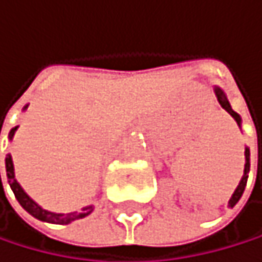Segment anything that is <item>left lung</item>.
Returning <instances> with one entry per match:
<instances>
[{"label": "left lung", "instance_id": "obj_1", "mask_svg": "<svg viewBox=\"0 0 262 262\" xmlns=\"http://www.w3.org/2000/svg\"><path fill=\"white\" fill-rule=\"evenodd\" d=\"M214 92H215V97H217V101L220 103V106L224 107V109H225V111L233 117V119L236 120V123L239 125V128H241V117H239V114H237V112H234V111L231 109L230 101H228V98H227L225 92H224V90H222L220 87H214ZM248 172H250V150L245 148V167H244V177H242V180H241L239 186L236 187L234 193L231 195V199H230V202H228V206H230V208H233V206L241 200L242 193H244V190H245V186H247Z\"/></svg>", "mask_w": 262, "mask_h": 262}]
</instances>
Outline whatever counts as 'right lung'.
Returning <instances> with one entry per match:
<instances>
[{"instance_id":"add662e5","label":"right lung","mask_w":262,"mask_h":262,"mask_svg":"<svg viewBox=\"0 0 262 262\" xmlns=\"http://www.w3.org/2000/svg\"><path fill=\"white\" fill-rule=\"evenodd\" d=\"M28 106H25L26 109ZM18 126L12 128L10 133H9V139L12 140L14 137L15 131H17ZM1 131V129H0ZM6 172H7V181H9V186L10 189L14 190L15 193V199L18 200V203L23 206V209H26L32 217L42 220V222H48V224H59V225H67V224H72V222L78 220V219H84L87 217L90 212L94 211V205H89L85 208H82L81 211H75V212H67V214H57V212H51V211H47L43 209L42 206H38L29 195L23 190V187L18 184V181L15 180V173H14V162H12V156L7 155L6 158ZM1 183V177H0Z\"/></svg>"}]
</instances>
